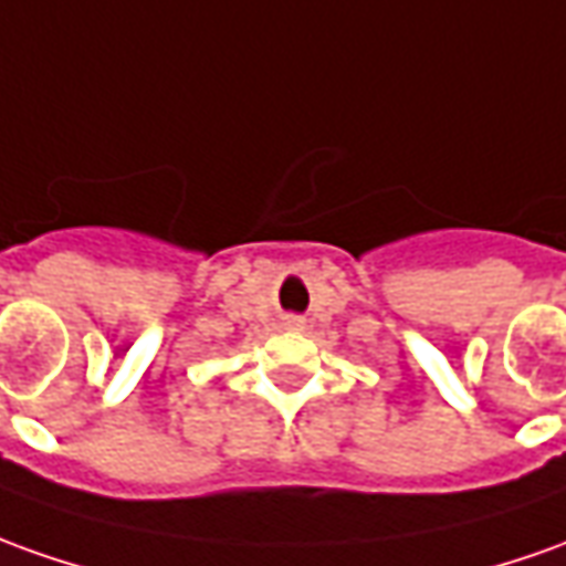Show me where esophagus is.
I'll use <instances>...</instances> for the list:
<instances>
[{"label": "esophagus", "instance_id": "esophagus-1", "mask_svg": "<svg viewBox=\"0 0 566 566\" xmlns=\"http://www.w3.org/2000/svg\"><path fill=\"white\" fill-rule=\"evenodd\" d=\"M283 329H290V333H305V317H283Z\"/></svg>", "mask_w": 566, "mask_h": 566}]
</instances>
